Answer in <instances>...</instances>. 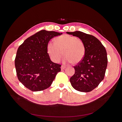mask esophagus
Segmentation results:
<instances>
[{
  "label": "esophagus",
  "mask_w": 122,
  "mask_h": 122,
  "mask_svg": "<svg viewBox=\"0 0 122 122\" xmlns=\"http://www.w3.org/2000/svg\"><path fill=\"white\" fill-rule=\"evenodd\" d=\"M65 68H66V67H65V66H63V65H62V66H61V69L62 70H64V69H65Z\"/></svg>",
  "instance_id": "34e87169"
}]
</instances>
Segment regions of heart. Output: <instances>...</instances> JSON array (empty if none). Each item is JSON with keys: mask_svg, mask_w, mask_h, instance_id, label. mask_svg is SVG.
I'll return each instance as SVG.
<instances>
[{"mask_svg": "<svg viewBox=\"0 0 122 122\" xmlns=\"http://www.w3.org/2000/svg\"><path fill=\"white\" fill-rule=\"evenodd\" d=\"M55 41H50L47 44V52L53 62L58 63L63 54L65 55L63 61L65 63L72 62L76 64L84 58L85 44L77 37L65 35L56 38Z\"/></svg>", "mask_w": 122, "mask_h": 122, "instance_id": "heart-1", "label": "heart"}]
</instances>
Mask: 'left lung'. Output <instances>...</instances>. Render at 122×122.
I'll list each match as a JSON object with an SVG mask.
<instances>
[{
	"mask_svg": "<svg viewBox=\"0 0 122 122\" xmlns=\"http://www.w3.org/2000/svg\"><path fill=\"white\" fill-rule=\"evenodd\" d=\"M78 37L84 42L85 55L81 62L74 66L75 74L70 78L72 86L81 92H90L104 79L107 66L106 50L95 36L80 31L67 32Z\"/></svg>",
	"mask_w": 122,
	"mask_h": 122,
	"instance_id": "1",
	"label": "left lung"
}]
</instances>
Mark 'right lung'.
I'll list each match as a JSON object with an SVG mask.
<instances>
[{
	"label": "right lung",
	"mask_w": 122,
	"mask_h": 122,
	"mask_svg": "<svg viewBox=\"0 0 122 122\" xmlns=\"http://www.w3.org/2000/svg\"><path fill=\"white\" fill-rule=\"evenodd\" d=\"M62 34L41 30L27 38L19 47L15 59L17 75L19 81L30 90L38 92L48 88L61 71V65L50 60L47 44L51 38Z\"/></svg>",
	"instance_id": "obj_1"
}]
</instances>
